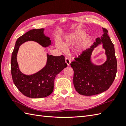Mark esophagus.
Instances as JSON below:
<instances>
[{"instance_id": "esophagus-1", "label": "esophagus", "mask_w": 126, "mask_h": 126, "mask_svg": "<svg viewBox=\"0 0 126 126\" xmlns=\"http://www.w3.org/2000/svg\"><path fill=\"white\" fill-rule=\"evenodd\" d=\"M65 63L67 64L68 65H70V64L71 63V61H70V60L68 58H65Z\"/></svg>"}]
</instances>
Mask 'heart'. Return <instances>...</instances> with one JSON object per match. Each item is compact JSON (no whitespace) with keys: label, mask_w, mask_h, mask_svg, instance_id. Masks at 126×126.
Returning <instances> with one entry per match:
<instances>
[{"label":"heart","mask_w":126,"mask_h":126,"mask_svg":"<svg viewBox=\"0 0 126 126\" xmlns=\"http://www.w3.org/2000/svg\"><path fill=\"white\" fill-rule=\"evenodd\" d=\"M84 34H85V33L83 31H81V30L77 31L74 33L72 34V35L66 37L65 39V42L63 43L64 46L68 47V45H69L71 44L74 43H77L80 41V40H81V39L84 37ZM58 47L62 50H64L65 49V48L64 47L62 46V45H58Z\"/></svg>","instance_id":"heart-1"}]
</instances>
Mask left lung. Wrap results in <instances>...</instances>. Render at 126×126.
<instances>
[{"mask_svg":"<svg viewBox=\"0 0 126 126\" xmlns=\"http://www.w3.org/2000/svg\"><path fill=\"white\" fill-rule=\"evenodd\" d=\"M103 34L97 38L90 48L82 54L70 65L74 70L73 82L75 88L79 94L92 96L108 90L114 82L117 72V60L114 44L108 34V30L103 28ZM101 43L105 50L107 60L101 66L95 65L91 61L92 52Z\"/></svg>","mask_w":126,"mask_h":126,"instance_id":"left-lung-1","label":"left lung"}]
</instances>
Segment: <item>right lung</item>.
<instances>
[{"label": "right lung", "instance_id": "right-lung-1", "mask_svg": "<svg viewBox=\"0 0 126 126\" xmlns=\"http://www.w3.org/2000/svg\"><path fill=\"white\" fill-rule=\"evenodd\" d=\"M44 29H32L19 37L12 53L11 71L13 83L24 95L30 98H42L50 95L53 90L56 76L67 66L64 56L47 54L46 65L38 72L26 75L20 71L17 55L20 45L30 41L36 42L45 47L51 44L49 37L44 35Z\"/></svg>", "mask_w": 126, "mask_h": 126}]
</instances>
